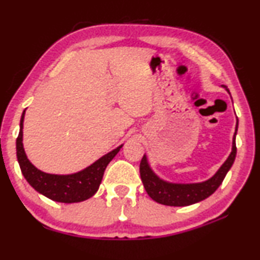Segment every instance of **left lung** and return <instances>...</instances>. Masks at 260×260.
<instances>
[{"label":"left lung","instance_id":"obj_1","mask_svg":"<svg viewBox=\"0 0 260 260\" xmlns=\"http://www.w3.org/2000/svg\"><path fill=\"white\" fill-rule=\"evenodd\" d=\"M228 90V89H226ZM229 92V90H228ZM238 131V119H237L236 132L232 140V151L229 158L222 164L220 168L215 172L213 177L202 182H192V184H178V182H170L159 178L149 166L147 156L144 154V158L140 162V177L144 184V187L147 194L154 202L167 205V206H188L196 203L202 202L217 191L221 185L222 180L228 174L230 168L235 162L237 147H236V135Z\"/></svg>","mask_w":260,"mask_h":260}]
</instances>
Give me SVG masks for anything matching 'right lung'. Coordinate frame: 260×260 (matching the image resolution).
Masks as SVG:
<instances>
[{
	"label": "right lung",
	"mask_w": 260,
	"mask_h": 260,
	"mask_svg": "<svg viewBox=\"0 0 260 260\" xmlns=\"http://www.w3.org/2000/svg\"><path fill=\"white\" fill-rule=\"evenodd\" d=\"M23 111L20 121V133L16 140V155L22 174L35 191L57 203L72 204L89 199L99 189L105 170L118 154L123 145L101 156L85 170L72 174H50L40 171L29 161L23 148Z\"/></svg>",
	"instance_id": "obj_1"
}]
</instances>
